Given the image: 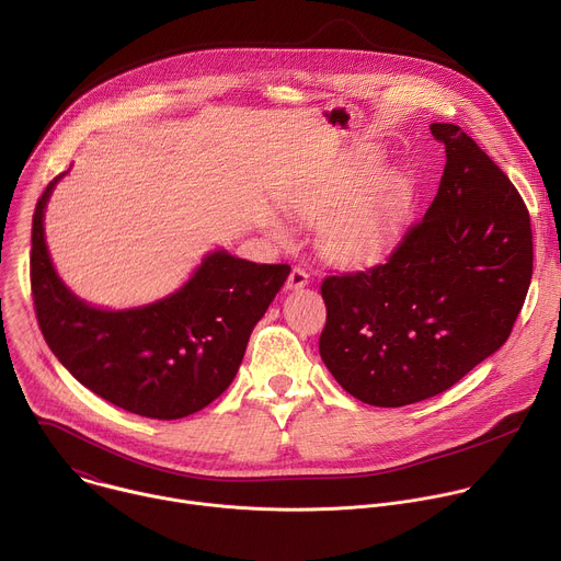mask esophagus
I'll use <instances>...</instances> for the list:
<instances>
[{
	"mask_svg": "<svg viewBox=\"0 0 561 561\" xmlns=\"http://www.w3.org/2000/svg\"><path fill=\"white\" fill-rule=\"evenodd\" d=\"M308 282H310L308 271L301 268V266H295V268L290 271L288 279H286V288H288V290H297V288H304Z\"/></svg>",
	"mask_w": 561,
	"mask_h": 561,
	"instance_id": "34e87169",
	"label": "esophagus"
}]
</instances>
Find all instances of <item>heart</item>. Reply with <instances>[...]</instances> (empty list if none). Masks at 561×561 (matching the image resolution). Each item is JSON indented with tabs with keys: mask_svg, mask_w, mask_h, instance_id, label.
<instances>
[{
	"mask_svg": "<svg viewBox=\"0 0 561 561\" xmlns=\"http://www.w3.org/2000/svg\"><path fill=\"white\" fill-rule=\"evenodd\" d=\"M373 159H357L322 182L288 199L286 213L293 221L317 226L328 221L319 234V247L340 268H368L381 262L404 228L411 206V184L402 173H383L366 191L373 178ZM277 239L286 237L279 224L271 226Z\"/></svg>",
	"mask_w": 561,
	"mask_h": 561,
	"instance_id": "obj_1",
	"label": "heart"
}]
</instances>
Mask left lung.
I'll return each mask as SVG.
<instances>
[{"label":"left lung","mask_w":561,"mask_h":561,"mask_svg":"<svg viewBox=\"0 0 561 561\" xmlns=\"http://www.w3.org/2000/svg\"><path fill=\"white\" fill-rule=\"evenodd\" d=\"M433 204L383 264L322 282L319 355L359 402L399 409L457 383L511 335L533 277L528 208L455 124Z\"/></svg>","instance_id":"left-lung-1"}]
</instances>
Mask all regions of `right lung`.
I'll use <instances>...</instances> for the list:
<instances>
[{
  "label": "right lung",
  "instance_id": "obj_1",
  "mask_svg": "<svg viewBox=\"0 0 561 561\" xmlns=\"http://www.w3.org/2000/svg\"><path fill=\"white\" fill-rule=\"evenodd\" d=\"M33 215L31 290L37 324L68 373L106 402L150 420H180L230 386L249 337L284 286L288 264H253L217 251L167 299L100 310L57 277L44 239V208Z\"/></svg>",
  "mask_w": 561,
  "mask_h": 561
}]
</instances>
